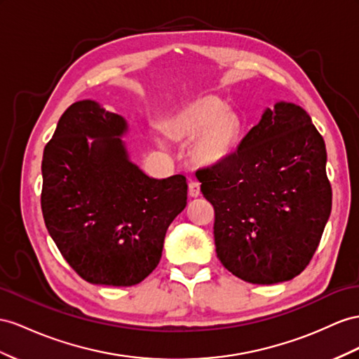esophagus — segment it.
Instances as JSON below:
<instances>
[{
    "mask_svg": "<svg viewBox=\"0 0 359 359\" xmlns=\"http://www.w3.org/2000/svg\"><path fill=\"white\" fill-rule=\"evenodd\" d=\"M188 188H189V196L191 197H198L200 196V183L197 180H189Z\"/></svg>",
    "mask_w": 359,
    "mask_h": 359,
    "instance_id": "esophagus-1",
    "label": "esophagus"
}]
</instances>
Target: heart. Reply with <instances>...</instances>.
<instances>
[{
  "instance_id": "1",
  "label": "heart",
  "mask_w": 359,
  "mask_h": 359,
  "mask_svg": "<svg viewBox=\"0 0 359 359\" xmlns=\"http://www.w3.org/2000/svg\"><path fill=\"white\" fill-rule=\"evenodd\" d=\"M165 130L177 141H192L191 154L200 165L223 162L240 141L243 124L222 98L200 97L165 119Z\"/></svg>"
}]
</instances>
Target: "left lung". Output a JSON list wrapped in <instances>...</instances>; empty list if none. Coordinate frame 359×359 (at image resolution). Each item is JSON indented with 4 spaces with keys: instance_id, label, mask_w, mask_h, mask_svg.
I'll return each mask as SVG.
<instances>
[{
    "instance_id": "left-lung-1",
    "label": "left lung",
    "mask_w": 359,
    "mask_h": 359,
    "mask_svg": "<svg viewBox=\"0 0 359 359\" xmlns=\"http://www.w3.org/2000/svg\"><path fill=\"white\" fill-rule=\"evenodd\" d=\"M326 158L309 115L282 101L235 153L196 171L215 210L217 256L236 278L271 285L306 269L332 209Z\"/></svg>"
}]
</instances>
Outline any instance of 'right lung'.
<instances>
[{
  "instance_id": "1",
  "label": "right lung",
  "mask_w": 359,
  "mask_h": 359,
  "mask_svg": "<svg viewBox=\"0 0 359 359\" xmlns=\"http://www.w3.org/2000/svg\"><path fill=\"white\" fill-rule=\"evenodd\" d=\"M126 130L123 116L81 100L63 112L43 150L45 226L71 269L95 285L142 282L158 267L167 229L187 206V177L144 174L119 140Z\"/></svg>"
}]
</instances>
